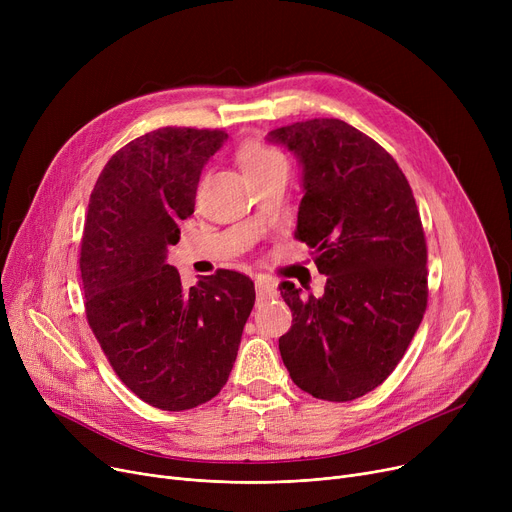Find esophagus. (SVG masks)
Instances as JSON below:
<instances>
[{
	"mask_svg": "<svg viewBox=\"0 0 512 512\" xmlns=\"http://www.w3.org/2000/svg\"><path fill=\"white\" fill-rule=\"evenodd\" d=\"M255 288H257V297H272L274 290H276V284L272 278H265V276H259L255 280Z\"/></svg>",
	"mask_w": 512,
	"mask_h": 512,
	"instance_id": "1",
	"label": "esophagus"
}]
</instances>
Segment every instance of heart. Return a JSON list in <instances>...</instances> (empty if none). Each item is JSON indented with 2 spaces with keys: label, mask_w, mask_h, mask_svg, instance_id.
Segmentation results:
<instances>
[{
  "label": "heart",
  "mask_w": 512,
  "mask_h": 512,
  "mask_svg": "<svg viewBox=\"0 0 512 512\" xmlns=\"http://www.w3.org/2000/svg\"><path fill=\"white\" fill-rule=\"evenodd\" d=\"M238 164L242 168V172L247 174V178L251 176H259L265 172H272L278 168H288V159L286 155L265 141H247L238 147Z\"/></svg>",
  "instance_id": "1"
}]
</instances>
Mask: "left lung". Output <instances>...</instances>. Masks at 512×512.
<instances>
[{"instance_id": "obj_1", "label": "left lung", "mask_w": 512, "mask_h": 512, "mask_svg": "<svg viewBox=\"0 0 512 512\" xmlns=\"http://www.w3.org/2000/svg\"><path fill=\"white\" fill-rule=\"evenodd\" d=\"M267 137L301 159L305 197L294 236L328 276L319 299L282 282L292 311L282 361L311 396L355 400L396 369L427 307V245L411 184L382 145L336 118Z\"/></svg>"}]
</instances>
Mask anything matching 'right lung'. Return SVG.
I'll return each instance as SVG.
<instances>
[{
	"label": "right lung",
	"mask_w": 512,
	"mask_h": 512,
	"mask_svg": "<svg viewBox=\"0 0 512 512\" xmlns=\"http://www.w3.org/2000/svg\"><path fill=\"white\" fill-rule=\"evenodd\" d=\"M226 139L220 128L151 130L110 157L89 199L78 259L87 321L122 384L161 411L224 388L255 303L245 274L218 270L184 288L166 263Z\"/></svg>",
	"instance_id": "obj_1"
}]
</instances>
